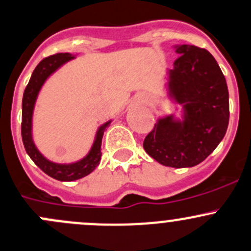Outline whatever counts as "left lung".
<instances>
[{"instance_id":"8db88e82","label":"left lung","mask_w":251,"mask_h":251,"mask_svg":"<svg viewBox=\"0 0 251 251\" xmlns=\"http://www.w3.org/2000/svg\"><path fill=\"white\" fill-rule=\"evenodd\" d=\"M170 71L168 90L184 108L182 122L160 118L146 135L144 150L161 165L183 168L199 165L217 148L229 122L226 78L207 50L180 45Z\"/></svg>"}]
</instances>
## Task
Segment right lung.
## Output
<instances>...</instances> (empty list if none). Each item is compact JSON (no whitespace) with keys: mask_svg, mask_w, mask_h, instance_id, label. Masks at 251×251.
<instances>
[{"mask_svg":"<svg viewBox=\"0 0 251 251\" xmlns=\"http://www.w3.org/2000/svg\"><path fill=\"white\" fill-rule=\"evenodd\" d=\"M72 58L74 57L69 53H57L42 59L31 74L30 80L24 90L23 102H22V139H23L26 153L30 156L34 163L42 172L54 179L61 180V182H72V180L80 179V178L90 175L98 167L101 160V141H102L103 131L110 125V122H107L99 128L90 152L83 160L71 163V165H59V163L51 162L45 158L36 149L33 138H31V118H33V110L38 94L49 75H51L58 67H61L62 64Z\"/></svg>","mask_w":251,"mask_h":251,"instance_id":"1","label":"right lung"}]
</instances>
